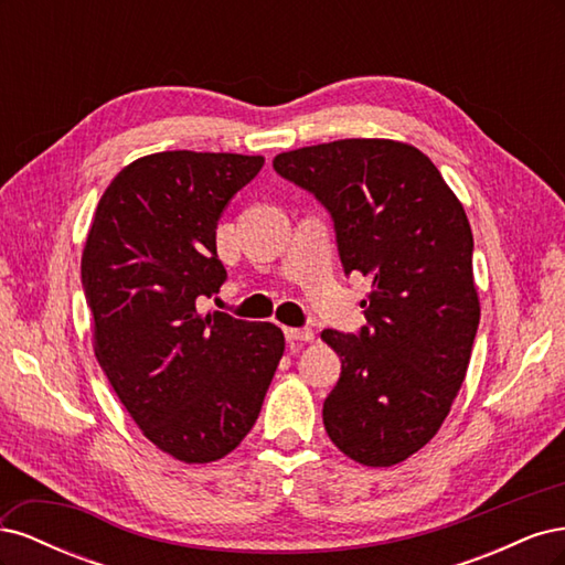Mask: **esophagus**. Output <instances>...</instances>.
<instances>
[{"label": "esophagus", "instance_id": "esophagus-1", "mask_svg": "<svg viewBox=\"0 0 565 565\" xmlns=\"http://www.w3.org/2000/svg\"><path fill=\"white\" fill-rule=\"evenodd\" d=\"M285 337L289 344H311V341L316 339L311 330H295V328H287Z\"/></svg>", "mask_w": 565, "mask_h": 565}]
</instances>
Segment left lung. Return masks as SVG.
<instances>
[{
	"label": "left lung",
	"mask_w": 565,
	"mask_h": 565,
	"mask_svg": "<svg viewBox=\"0 0 565 565\" xmlns=\"http://www.w3.org/2000/svg\"><path fill=\"white\" fill-rule=\"evenodd\" d=\"M273 167L328 207L344 270L372 278L361 334H320L341 361L324 431L358 465H401L438 434L467 377L481 320L467 212L403 141L306 146Z\"/></svg>",
	"instance_id": "left-lung-1"
}]
</instances>
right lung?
Masks as SVG:
<instances>
[{"instance_id":"right-lung-1","label":"right lung","mask_w":565,"mask_h":565,"mask_svg":"<svg viewBox=\"0 0 565 565\" xmlns=\"http://www.w3.org/2000/svg\"><path fill=\"white\" fill-rule=\"evenodd\" d=\"M262 156L164 150L119 172L82 252L100 370L143 436L210 465L249 434L285 353L278 324L200 313L226 280L216 221Z\"/></svg>"}]
</instances>
